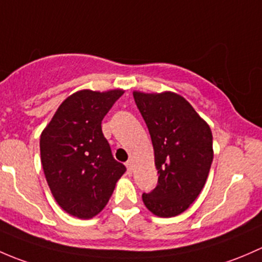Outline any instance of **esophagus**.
<instances>
[{
  "label": "esophagus",
  "instance_id": "1",
  "mask_svg": "<svg viewBox=\"0 0 262 262\" xmlns=\"http://www.w3.org/2000/svg\"><path fill=\"white\" fill-rule=\"evenodd\" d=\"M126 166H127V171L131 172L132 169H134V164H132L131 160H128L127 163H126Z\"/></svg>",
  "mask_w": 262,
  "mask_h": 262
}]
</instances>
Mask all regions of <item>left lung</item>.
<instances>
[{"label": "left lung", "mask_w": 262, "mask_h": 262, "mask_svg": "<svg viewBox=\"0 0 262 262\" xmlns=\"http://www.w3.org/2000/svg\"><path fill=\"white\" fill-rule=\"evenodd\" d=\"M134 98L149 128L159 174L156 188L142 194V201L158 217H175L189 208L206 184L213 160L211 127L174 92L134 91Z\"/></svg>", "instance_id": "1"}]
</instances>
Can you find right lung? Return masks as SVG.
Wrapping results in <instances>:
<instances>
[{
    "label": "right lung",
    "mask_w": 262,
    "mask_h": 262,
    "mask_svg": "<svg viewBox=\"0 0 262 262\" xmlns=\"http://www.w3.org/2000/svg\"><path fill=\"white\" fill-rule=\"evenodd\" d=\"M123 90L78 91L56 110L40 136L45 178L56 203L90 220L106 207L126 168L113 159L101 123Z\"/></svg>",
    "instance_id": "add662e5"
}]
</instances>
